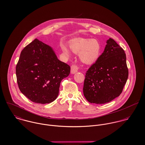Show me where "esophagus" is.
Wrapping results in <instances>:
<instances>
[{"label": "esophagus", "mask_w": 145, "mask_h": 145, "mask_svg": "<svg viewBox=\"0 0 145 145\" xmlns=\"http://www.w3.org/2000/svg\"><path fill=\"white\" fill-rule=\"evenodd\" d=\"M78 68L76 65H72L71 66V74H75L78 72Z\"/></svg>", "instance_id": "obj_1"}]
</instances>
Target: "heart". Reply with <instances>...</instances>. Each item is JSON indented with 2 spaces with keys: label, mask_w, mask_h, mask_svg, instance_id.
<instances>
[{
  "label": "heart",
  "mask_w": 145,
  "mask_h": 145,
  "mask_svg": "<svg viewBox=\"0 0 145 145\" xmlns=\"http://www.w3.org/2000/svg\"><path fill=\"white\" fill-rule=\"evenodd\" d=\"M70 47L75 54H79V58L82 62L86 64H91L96 62L101 54V45L95 39L79 38L70 43ZM62 50L68 53L67 49L62 46Z\"/></svg>",
  "instance_id": "b5f03b06"
}]
</instances>
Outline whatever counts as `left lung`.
Segmentation results:
<instances>
[{
  "label": "left lung",
  "instance_id": "obj_1",
  "mask_svg": "<svg viewBox=\"0 0 145 145\" xmlns=\"http://www.w3.org/2000/svg\"><path fill=\"white\" fill-rule=\"evenodd\" d=\"M128 76L123 49L112 39L86 72L83 93L91 103L105 104L119 97Z\"/></svg>",
  "mask_w": 145,
  "mask_h": 145
}]
</instances>
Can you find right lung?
I'll return each mask as SVG.
<instances>
[{
    "label": "right lung",
    "mask_w": 145,
    "mask_h": 145,
    "mask_svg": "<svg viewBox=\"0 0 145 145\" xmlns=\"http://www.w3.org/2000/svg\"><path fill=\"white\" fill-rule=\"evenodd\" d=\"M70 72V66L58 60L52 48L37 39L22 50L16 65L20 91L36 103L54 101L61 80Z\"/></svg>",
    "instance_id": "add662e5"
}]
</instances>
